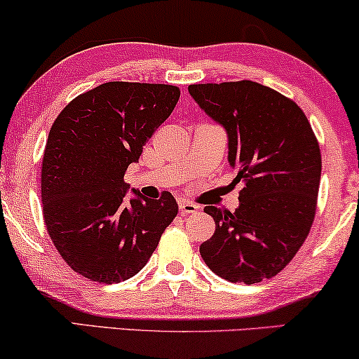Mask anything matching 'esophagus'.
Segmentation results:
<instances>
[{
    "mask_svg": "<svg viewBox=\"0 0 359 359\" xmlns=\"http://www.w3.org/2000/svg\"><path fill=\"white\" fill-rule=\"evenodd\" d=\"M198 206L196 204L189 203V201H180V211L181 214H196L198 212Z\"/></svg>",
    "mask_w": 359,
    "mask_h": 359,
    "instance_id": "obj_1",
    "label": "esophagus"
}]
</instances>
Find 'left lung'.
<instances>
[{
  "instance_id": "8db88e82",
  "label": "left lung",
  "mask_w": 359,
  "mask_h": 359,
  "mask_svg": "<svg viewBox=\"0 0 359 359\" xmlns=\"http://www.w3.org/2000/svg\"><path fill=\"white\" fill-rule=\"evenodd\" d=\"M189 95L227 133V161L242 181L234 212L206 206L216 222L199 252L229 282L277 276L309 236L322 176V155L304 110L252 81L194 83Z\"/></svg>"
}]
</instances>
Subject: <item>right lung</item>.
<instances>
[{
  "mask_svg": "<svg viewBox=\"0 0 359 359\" xmlns=\"http://www.w3.org/2000/svg\"><path fill=\"white\" fill-rule=\"evenodd\" d=\"M178 99L175 86L107 82L55 118L43 156V214L55 249L81 276L102 283L133 277L178 214L168 191L148 199L133 189L128 199L123 181Z\"/></svg>",
  "mask_w": 359,
  "mask_h": 359,
  "instance_id": "add662e5",
  "label": "right lung"
}]
</instances>
